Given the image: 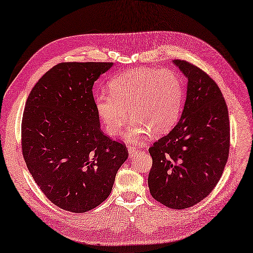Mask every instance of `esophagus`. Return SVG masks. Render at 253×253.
<instances>
[{"mask_svg": "<svg viewBox=\"0 0 253 253\" xmlns=\"http://www.w3.org/2000/svg\"><path fill=\"white\" fill-rule=\"evenodd\" d=\"M137 150H138V149H137L136 147H132V146L128 147V157L133 158V157L137 153Z\"/></svg>", "mask_w": 253, "mask_h": 253, "instance_id": "obj_1", "label": "esophagus"}]
</instances>
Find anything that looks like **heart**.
Wrapping results in <instances>:
<instances>
[{"label": "heart", "mask_w": 253, "mask_h": 253, "mask_svg": "<svg viewBox=\"0 0 253 253\" xmlns=\"http://www.w3.org/2000/svg\"><path fill=\"white\" fill-rule=\"evenodd\" d=\"M108 89L110 94L102 92L95 96V108L112 136L122 132L128 121L127 112L134 120L125 134L128 143H138L149 133L153 136L168 133L179 119L183 87L173 71H128L110 80Z\"/></svg>", "instance_id": "obj_1"}]
</instances>
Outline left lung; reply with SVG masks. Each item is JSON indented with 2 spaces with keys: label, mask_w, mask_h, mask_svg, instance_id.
I'll use <instances>...</instances> for the list:
<instances>
[{
  "label": "left lung",
  "mask_w": 253,
  "mask_h": 253,
  "mask_svg": "<svg viewBox=\"0 0 253 253\" xmlns=\"http://www.w3.org/2000/svg\"><path fill=\"white\" fill-rule=\"evenodd\" d=\"M173 63L188 79L181 118L149 148L152 198L173 209L198 204L220 180L230 150V120L222 93L207 74L187 61Z\"/></svg>",
  "instance_id": "8db88e82"
}]
</instances>
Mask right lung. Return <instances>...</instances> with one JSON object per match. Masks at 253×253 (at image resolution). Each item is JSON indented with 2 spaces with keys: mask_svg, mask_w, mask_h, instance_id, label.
I'll list each match as a JSON object with an SVG mask.
<instances>
[{
  "mask_svg": "<svg viewBox=\"0 0 253 253\" xmlns=\"http://www.w3.org/2000/svg\"><path fill=\"white\" fill-rule=\"evenodd\" d=\"M110 62H64L42 76L28 96L21 140L28 169L55 206L87 212L105 201L128 157L101 130L92 87Z\"/></svg>",
  "mask_w": 253,
  "mask_h": 253,
  "instance_id": "add662e5",
  "label": "right lung"
}]
</instances>
